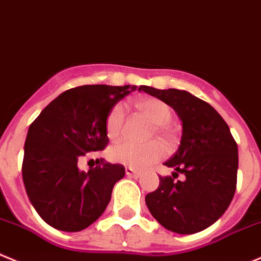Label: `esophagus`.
Segmentation results:
<instances>
[{
    "label": "esophagus",
    "instance_id": "34e87169",
    "mask_svg": "<svg viewBox=\"0 0 261 261\" xmlns=\"http://www.w3.org/2000/svg\"><path fill=\"white\" fill-rule=\"evenodd\" d=\"M125 171H126V175H127V176H130V177H140V176H142V174H140V172L135 171V170L131 169V167H126Z\"/></svg>",
    "mask_w": 261,
    "mask_h": 261
}]
</instances>
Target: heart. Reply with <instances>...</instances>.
I'll return each instance as SVG.
<instances>
[{"label": "heart", "instance_id": "heart-1", "mask_svg": "<svg viewBox=\"0 0 261 261\" xmlns=\"http://www.w3.org/2000/svg\"><path fill=\"white\" fill-rule=\"evenodd\" d=\"M134 107L140 114L145 117L150 123L154 125V131L161 135L166 142L174 140V134L171 133L167 123L171 119V108L160 99L155 97H144L134 103ZM125 121V111L121 106H114L107 116L106 130L109 139H117L121 135ZM165 153V147L160 142H149L147 144H135V143L122 142L117 143L109 149V160L130 166L131 169L142 170L154 164Z\"/></svg>", "mask_w": 261, "mask_h": 261}]
</instances>
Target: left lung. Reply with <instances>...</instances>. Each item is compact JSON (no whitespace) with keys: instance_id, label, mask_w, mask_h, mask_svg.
I'll return each mask as SVG.
<instances>
[{"instance_id":"left-lung-1","label":"left lung","mask_w":261,"mask_h":261,"mask_svg":"<svg viewBox=\"0 0 261 261\" xmlns=\"http://www.w3.org/2000/svg\"><path fill=\"white\" fill-rule=\"evenodd\" d=\"M176 112L181 139L176 153L165 162L175 170L160 176V186L145 197L161 225L193 234L213 225L232 202L237 186L238 148L223 117L208 103L188 91L140 86ZM179 173L182 180H175Z\"/></svg>"}]
</instances>
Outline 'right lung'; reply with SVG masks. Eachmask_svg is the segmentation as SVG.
I'll list each match as a JSON object with an SVG mask.
<instances>
[{
  "instance_id": "obj_1",
  "label": "right lung",
  "mask_w": 261,
  "mask_h": 261,
  "mask_svg": "<svg viewBox=\"0 0 261 261\" xmlns=\"http://www.w3.org/2000/svg\"><path fill=\"white\" fill-rule=\"evenodd\" d=\"M136 89L86 85L67 90L29 126L21 169L24 187L38 215L55 229L80 232L106 211L125 167L100 161L86 172L79 169V161L108 145L107 116Z\"/></svg>"
}]
</instances>
